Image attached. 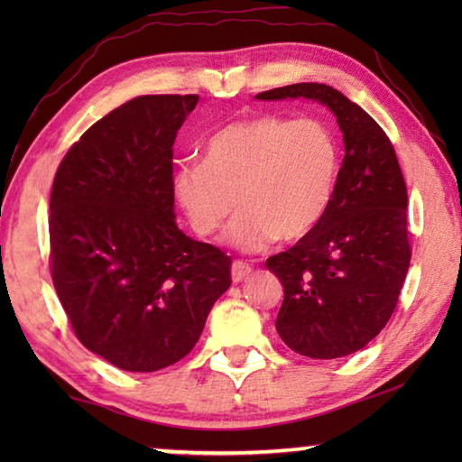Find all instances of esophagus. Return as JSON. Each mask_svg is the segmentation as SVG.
Masks as SVG:
<instances>
[{
  "label": "esophagus",
  "instance_id": "obj_1",
  "mask_svg": "<svg viewBox=\"0 0 462 462\" xmlns=\"http://www.w3.org/2000/svg\"><path fill=\"white\" fill-rule=\"evenodd\" d=\"M250 273H253V267L246 264L245 261H234L232 263V281L234 283H240V281H245Z\"/></svg>",
  "mask_w": 462,
  "mask_h": 462
}]
</instances>
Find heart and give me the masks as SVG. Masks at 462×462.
I'll return each instance as SVG.
<instances>
[{"label": "heart", "mask_w": 462, "mask_h": 462, "mask_svg": "<svg viewBox=\"0 0 462 462\" xmlns=\"http://www.w3.org/2000/svg\"><path fill=\"white\" fill-rule=\"evenodd\" d=\"M340 161V143L324 120L250 116L214 132L203 162L175 171L173 191L199 236L222 230L240 208L226 238L242 253H261L277 238L301 240L322 222Z\"/></svg>", "instance_id": "obj_1"}]
</instances>
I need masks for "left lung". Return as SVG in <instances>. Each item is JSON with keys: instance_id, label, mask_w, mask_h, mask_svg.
<instances>
[{"instance_id": "1", "label": "left lung", "mask_w": 462, "mask_h": 462, "mask_svg": "<svg viewBox=\"0 0 462 462\" xmlns=\"http://www.w3.org/2000/svg\"><path fill=\"white\" fill-rule=\"evenodd\" d=\"M308 97L328 106L344 138L338 185L314 230L267 259L285 289L277 332L310 358L366 346L395 311L411 245L408 189L389 136L363 107L324 83H295L256 99Z\"/></svg>"}]
</instances>
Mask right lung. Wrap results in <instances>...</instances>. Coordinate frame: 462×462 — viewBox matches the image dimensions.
<instances>
[{
    "instance_id": "obj_1",
    "label": "right lung",
    "mask_w": 462,
    "mask_h": 462,
    "mask_svg": "<svg viewBox=\"0 0 462 462\" xmlns=\"http://www.w3.org/2000/svg\"><path fill=\"white\" fill-rule=\"evenodd\" d=\"M198 96H140L69 148L51 193V275L77 338L122 371L175 365L230 287V256L177 228L173 144Z\"/></svg>"
}]
</instances>
